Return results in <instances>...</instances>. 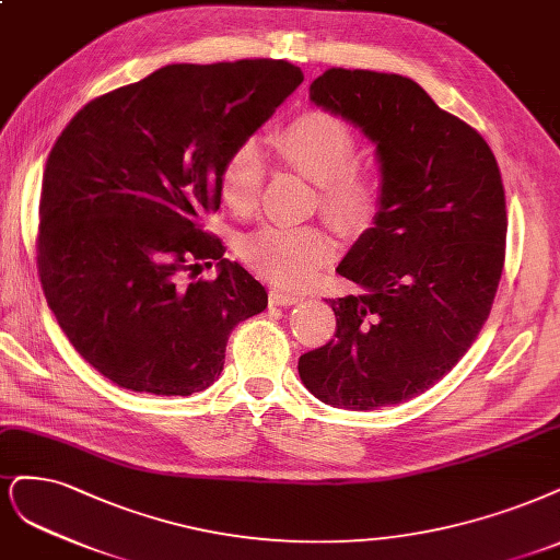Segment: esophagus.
I'll list each match as a JSON object with an SVG mask.
<instances>
[{
  "label": "esophagus",
  "instance_id": "obj_1",
  "mask_svg": "<svg viewBox=\"0 0 560 560\" xmlns=\"http://www.w3.org/2000/svg\"><path fill=\"white\" fill-rule=\"evenodd\" d=\"M268 301H271L273 305H292V303H299L301 296L287 294V292H282V289H271V292H268Z\"/></svg>",
  "mask_w": 560,
  "mask_h": 560
}]
</instances>
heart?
Segmentation results:
<instances>
[{
  "instance_id": "b5f03b06",
  "label": "heart",
  "mask_w": 560,
  "mask_h": 560,
  "mask_svg": "<svg viewBox=\"0 0 560 560\" xmlns=\"http://www.w3.org/2000/svg\"><path fill=\"white\" fill-rule=\"evenodd\" d=\"M278 155L305 178L319 185L322 206L340 224H359L373 213L377 183L354 166L359 141L352 127L336 113L307 110L273 137ZM268 160L264 143L247 137L229 152L220 171V195L238 215L259 203ZM243 261L282 287H303L329 261L334 245L319 226L266 224L241 241Z\"/></svg>"
}]
</instances>
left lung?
I'll list each match as a JSON object with an SVG mask.
<instances>
[{"mask_svg":"<svg viewBox=\"0 0 560 560\" xmlns=\"http://www.w3.org/2000/svg\"><path fill=\"white\" fill-rule=\"evenodd\" d=\"M311 100L377 145L382 195L336 268L361 292L329 299L336 338L299 375L334 408L377 410L433 387L485 326L505 264L503 178L481 133L405 75L334 67Z\"/></svg>","mask_w":560,"mask_h":560,"instance_id":"1","label":"left lung"}]
</instances>
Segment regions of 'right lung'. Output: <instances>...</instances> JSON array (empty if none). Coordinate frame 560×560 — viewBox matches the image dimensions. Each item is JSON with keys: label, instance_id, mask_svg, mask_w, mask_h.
I'll return each instance as SVG.
<instances>
[{"label": "right lung", "instance_id": "obj_1", "mask_svg": "<svg viewBox=\"0 0 560 560\" xmlns=\"http://www.w3.org/2000/svg\"><path fill=\"white\" fill-rule=\"evenodd\" d=\"M303 83L284 60L168 65L96 96L57 137L38 203L36 266L69 342L122 389L213 384L229 334L266 289L203 231L231 150ZM219 261L215 281H197Z\"/></svg>", "mask_w": 560, "mask_h": 560}]
</instances>
